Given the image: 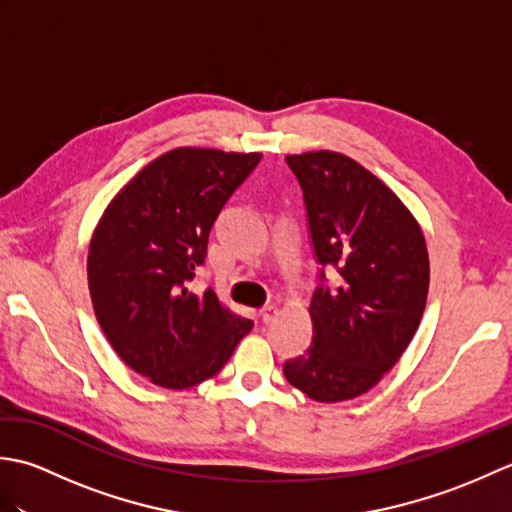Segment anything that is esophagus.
Listing matches in <instances>:
<instances>
[{
  "mask_svg": "<svg viewBox=\"0 0 512 512\" xmlns=\"http://www.w3.org/2000/svg\"><path fill=\"white\" fill-rule=\"evenodd\" d=\"M259 317H262L264 323H270V321L277 317V308L275 306H266V308L259 310Z\"/></svg>",
  "mask_w": 512,
  "mask_h": 512,
  "instance_id": "obj_1",
  "label": "esophagus"
}]
</instances>
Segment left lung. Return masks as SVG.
Masks as SVG:
<instances>
[{
  "instance_id": "1",
  "label": "left lung",
  "mask_w": 512,
  "mask_h": 512,
  "mask_svg": "<svg viewBox=\"0 0 512 512\" xmlns=\"http://www.w3.org/2000/svg\"><path fill=\"white\" fill-rule=\"evenodd\" d=\"M286 162L306 198L314 253L339 284L314 290L312 343L284 376L317 402L352 400L380 383L418 330L427 242L405 202L354 158L319 149Z\"/></svg>"
}]
</instances>
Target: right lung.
<instances>
[{
	"label": "right lung",
	"instance_id": "add662e5",
	"mask_svg": "<svg viewBox=\"0 0 512 512\" xmlns=\"http://www.w3.org/2000/svg\"><path fill=\"white\" fill-rule=\"evenodd\" d=\"M262 154L176 147L154 158L105 206L88 250L92 308L121 361L165 389L213 378L253 321L193 295L222 206Z\"/></svg>",
	"mask_w": 512,
	"mask_h": 512
}]
</instances>
